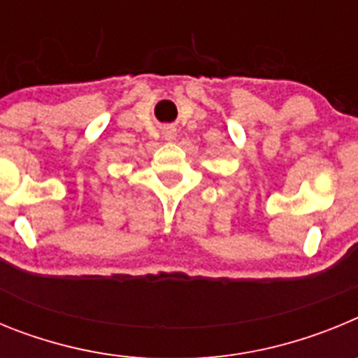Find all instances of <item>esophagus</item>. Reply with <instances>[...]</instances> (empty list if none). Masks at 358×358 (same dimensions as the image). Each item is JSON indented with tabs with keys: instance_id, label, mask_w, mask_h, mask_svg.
I'll return each mask as SVG.
<instances>
[{
	"instance_id": "34e87169",
	"label": "esophagus",
	"mask_w": 358,
	"mask_h": 358,
	"mask_svg": "<svg viewBox=\"0 0 358 358\" xmlns=\"http://www.w3.org/2000/svg\"><path fill=\"white\" fill-rule=\"evenodd\" d=\"M163 136H164V140H169V141H172L173 138H176V131H173L172 127H166L163 131Z\"/></svg>"
}]
</instances>
